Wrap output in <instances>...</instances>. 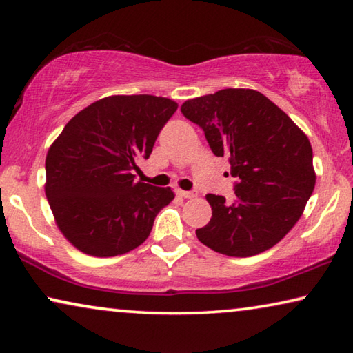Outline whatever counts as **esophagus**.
<instances>
[{
	"label": "esophagus",
	"mask_w": 353,
	"mask_h": 353,
	"mask_svg": "<svg viewBox=\"0 0 353 353\" xmlns=\"http://www.w3.org/2000/svg\"><path fill=\"white\" fill-rule=\"evenodd\" d=\"M177 194L181 196V198H185V199H193L198 196V191H183V190H177Z\"/></svg>",
	"instance_id": "1"
}]
</instances>
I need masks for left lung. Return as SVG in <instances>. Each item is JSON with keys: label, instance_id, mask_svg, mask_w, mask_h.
Masks as SVG:
<instances>
[{"label": "left lung", "instance_id": "obj_1", "mask_svg": "<svg viewBox=\"0 0 353 353\" xmlns=\"http://www.w3.org/2000/svg\"><path fill=\"white\" fill-rule=\"evenodd\" d=\"M185 118L198 124L216 157L238 179L236 199L207 194L212 219L198 240L229 256H252L282 240L302 216L316 183L313 149L294 121L250 88H224L185 101Z\"/></svg>", "mask_w": 353, "mask_h": 353}]
</instances>
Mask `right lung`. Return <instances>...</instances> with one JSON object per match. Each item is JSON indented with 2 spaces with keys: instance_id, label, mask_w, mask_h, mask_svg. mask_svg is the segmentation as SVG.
I'll list each match as a JSON object with an SVG mask.
<instances>
[{
  "instance_id": "right-lung-1",
  "label": "right lung",
  "mask_w": 353,
  "mask_h": 353,
  "mask_svg": "<svg viewBox=\"0 0 353 353\" xmlns=\"http://www.w3.org/2000/svg\"><path fill=\"white\" fill-rule=\"evenodd\" d=\"M176 110L168 98L113 94L76 113L50 146L46 198L59 230L81 252L115 256L139 248L174 199L170 187L135 181L134 171Z\"/></svg>"
}]
</instances>
